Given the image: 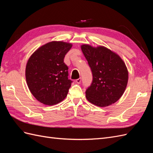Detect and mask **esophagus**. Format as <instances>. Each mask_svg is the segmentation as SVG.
Instances as JSON below:
<instances>
[{
  "label": "esophagus",
  "mask_w": 153,
  "mask_h": 153,
  "mask_svg": "<svg viewBox=\"0 0 153 153\" xmlns=\"http://www.w3.org/2000/svg\"><path fill=\"white\" fill-rule=\"evenodd\" d=\"M76 82L77 83V84H80V82H81V78H78V79H76Z\"/></svg>",
  "instance_id": "obj_1"
}]
</instances>
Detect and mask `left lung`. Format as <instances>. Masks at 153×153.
<instances>
[{"mask_svg": "<svg viewBox=\"0 0 153 153\" xmlns=\"http://www.w3.org/2000/svg\"><path fill=\"white\" fill-rule=\"evenodd\" d=\"M92 75V83L85 91L87 100L103 107L116 102L126 89L128 72L118 55L104 47H81Z\"/></svg>", "mask_w": 153, "mask_h": 153, "instance_id": "8db88e82", "label": "left lung"}]
</instances>
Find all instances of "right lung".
<instances>
[{
  "label": "right lung",
  "instance_id": "add662e5",
  "mask_svg": "<svg viewBox=\"0 0 153 153\" xmlns=\"http://www.w3.org/2000/svg\"><path fill=\"white\" fill-rule=\"evenodd\" d=\"M71 47L69 43L52 41L29 58L25 69L27 84L41 103L53 105L66 97L73 81L68 79V67L64 59Z\"/></svg>",
  "mask_w": 153,
  "mask_h": 153
}]
</instances>
